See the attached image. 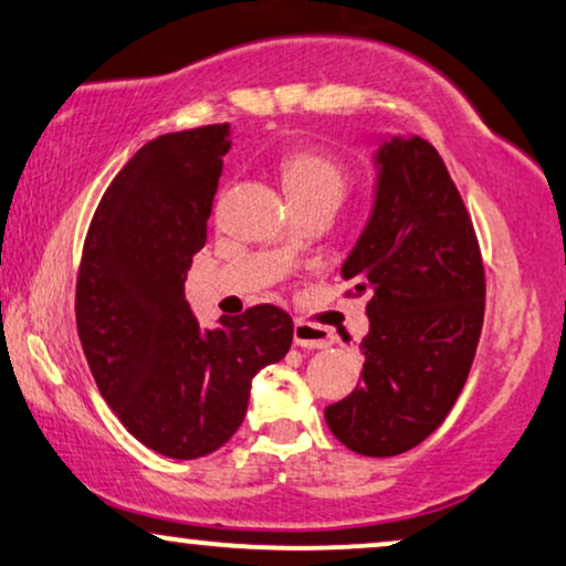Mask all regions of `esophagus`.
Returning <instances> with one entry per match:
<instances>
[{
  "label": "esophagus",
  "mask_w": 566,
  "mask_h": 566,
  "mask_svg": "<svg viewBox=\"0 0 566 566\" xmlns=\"http://www.w3.org/2000/svg\"><path fill=\"white\" fill-rule=\"evenodd\" d=\"M294 340L296 346L302 348H325L333 344V333L323 325H312V323H304V319H296Z\"/></svg>",
  "instance_id": "1"
}]
</instances>
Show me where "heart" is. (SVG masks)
Returning a JSON list of instances; mask_svg holds the SVG:
<instances>
[{"label": "heart", "instance_id": "obj_1", "mask_svg": "<svg viewBox=\"0 0 566 566\" xmlns=\"http://www.w3.org/2000/svg\"><path fill=\"white\" fill-rule=\"evenodd\" d=\"M289 199L296 207L327 205L336 209L352 188V176L338 157L319 149H296L277 163Z\"/></svg>", "mask_w": 566, "mask_h": 566}]
</instances>
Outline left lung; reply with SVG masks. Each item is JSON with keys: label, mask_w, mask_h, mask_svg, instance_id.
Here are the masks:
<instances>
[{"label": "left lung", "mask_w": 566, "mask_h": 566, "mask_svg": "<svg viewBox=\"0 0 566 566\" xmlns=\"http://www.w3.org/2000/svg\"><path fill=\"white\" fill-rule=\"evenodd\" d=\"M378 191L365 233L344 262L369 296L359 386L325 422L361 457L422 443L462 394L485 315V264L457 186L436 146L394 138L378 151Z\"/></svg>", "instance_id": "obj_1"}]
</instances>
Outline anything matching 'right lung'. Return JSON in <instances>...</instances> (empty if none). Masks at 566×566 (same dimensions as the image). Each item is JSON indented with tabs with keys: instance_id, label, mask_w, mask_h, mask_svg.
<instances>
[{
	"instance_id": "1",
	"label": "right lung",
	"mask_w": 566,
	"mask_h": 566,
	"mask_svg": "<svg viewBox=\"0 0 566 566\" xmlns=\"http://www.w3.org/2000/svg\"><path fill=\"white\" fill-rule=\"evenodd\" d=\"M230 125L165 134L128 159L83 241L75 323L104 401L170 459L218 451L241 428L251 378L281 361L294 319L256 304L201 331L184 283L207 241Z\"/></svg>"
}]
</instances>
